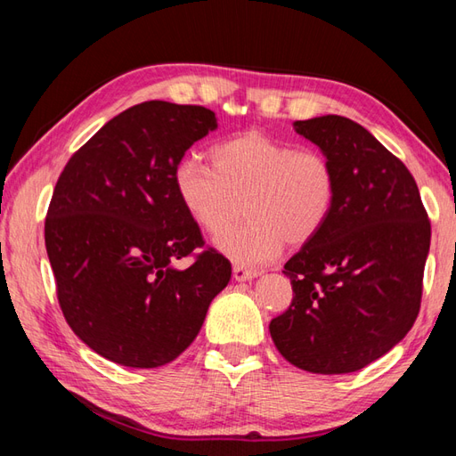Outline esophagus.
I'll return each instance as SVG.
<instances>
[{
  "label": "esophagus",
  "mask_w": 456,
  "mask_h": 456,
  "mask_svg": "<svg viewBox=\"0 0 456 456\" xmlns=\"http://www.w3.org/2000/svg\"><path fill=\"white\" fill-rule=\"evenodd\" d=\"M258 274H260L258 270H253V268L239 266V265L233 266V278L237 280V282H247V280H253V278H256Z\"/></svg>",
  "instance_id": "esophagus-1"
}]
</instances>
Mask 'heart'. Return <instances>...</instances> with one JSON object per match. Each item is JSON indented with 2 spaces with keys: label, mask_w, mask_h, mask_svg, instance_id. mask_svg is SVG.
<instances>
[{
  "label": "heart",
  "mask_w": 456,
  "mask_h": 456,
  "mask_svg": "<svg viewBox=\"0 0 456 456\" xmlns=\"http://www.w3.org/2000/svg\"><path fill=\"white\" fill-rule=\"evenodd\" d=\"M211 167L183 159L174 190L188 216L219 233L246 206L249 221L216 237L219 253L240 266H258L282 253L284 243L315 239L335 208L337 176L323 152L248 131L213 144Z\"/></svg>",
  "instance_id": "b5f03b06"
}]
</instances>
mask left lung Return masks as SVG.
<instances>
[{
    "label": "left lung",
    "mask_w": 456,
    "mask_h": 456,
    "mask_svg": "<svg viewBox=\"0 0 456 456\" xmlns=\"http://www.w3.org/2000/svg\"><path fill=\"white\" fill-rule=\"evenodd\" d=\"M337 176L331 217L284 265L294 299L270 322L288 362L356 372L398 345L419 314L431 223L405 164L341 115L296 121Z\"/></svg>",
    "instance_id": "obj_1"
}]
</instances>
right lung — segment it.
I'll use <instances>...</instances> for the list:
<instances>
[{
    "label": "right lung",
    "instance_id": "1",
    "mask_svg": "<svg viewBox=\"0 0 456 456\" xmlns=\"http://www.w3.org/2000/svg\"><path fill=\"white\" fill-rule=\"evenodd\" d=\"M217 129L201 105L144 102L108 121L68 160L45 221L58 304L92 351L131 368L172 362L191 345L231 263L203 250L174 190L193 142Z\"/></svg>",
    "mask_w": 456,
    "mask_h": 456
}]
</instances>
